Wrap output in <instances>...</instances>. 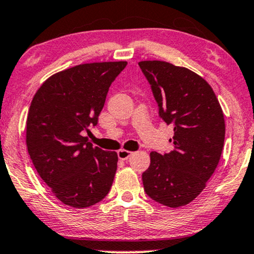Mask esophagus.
<instances>
[{
	"mask_svg": "<svg viewBox=\"0 0 254 254\" xmlns=\"http://www.w3.org/2000/svg\"><path fill=\"white\" fill-rule=\"evenodd\" d=\"M131 154H132V152L127 151V150H120L117 152L118 159H121V160H127V159L130 158Z\"/></svg>",
	"mask_w": 254,
	"mask_h": 254,
	"instance_id": "1",
	"label": "esophagus"
}]
</instances>
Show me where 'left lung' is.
Masks as SVG:
<instances>
[{"instance_id":"8db88e82","label":"left lung","mask_w":254,"mask_h":254,"mask_svg":"<svg viewBox=\"0 0 254 254\" xmlns=\"http://www.w3.org/2000/svg\"><path fill=\"white\" fill-rule=\"evenodd\" d=\"M158 104L159 117L173 124L174 150L151 152L141 175L148 197L162 205L188 204L205 188L221 158L225 138L222 108L212 88L200 75L170 63L140 62Z\"/></svg>"}]
</instances>
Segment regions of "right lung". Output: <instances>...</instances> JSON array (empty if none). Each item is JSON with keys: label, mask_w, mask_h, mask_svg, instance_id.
<instances>
[{"label": "right lung", "mask_w": 254, "mask_h": 254, "mask_svg": "<svg viewBox=\"0 0 254 254\" xmlns=\"http://www.w3.org/2000/svg\"><path fill=\"white\" fill-rule=\"evenodd\" d=\"M127 65H77L49 77L33 96L26 121L28 152L64 204L90 207L110 190L117 153L94 147L84 132L97 124L109 87Z\"/></svg>", "instance_id": "1"}]
</instances>
